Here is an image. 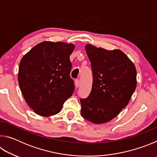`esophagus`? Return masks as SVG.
<instances>
[{"mask_svg": "<svg viewBox=\"0 0 157 157\" xmlns=\"http://www.w3.org/2000/svg\"><path fill=\"white\" fill-rule=\"evenodd\" d=\"M79 84H80V82H79V80H78V79H77V80H75V86L77 87V88H78V87H79Z\"/></svg>", "mask_w": 157, "mask_h": 157, "instance_id": "34e87169", "label": "esophagus"}]
</instances>
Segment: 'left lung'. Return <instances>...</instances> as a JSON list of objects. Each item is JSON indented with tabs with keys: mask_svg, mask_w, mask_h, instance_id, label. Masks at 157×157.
Returning a JSON list of instances; mask_svg holds the SVG:
<instances>
[{
	"mask_svg": "<svg viewBox=\"0 0 157 157\" xmlns=\"http://www.w3.org/2000/svg\"><path fill=\"white\" fill-rule=\"evenodd\" d=\"M91 62L93 84L86 98H81V115L95 124L110 121L126 107L136 87V69L120 50L85 46Z\"/></svg>",
	"mask_w": 157,
	"mask_h": 157,
	"instance_id": "1",
	"label": "left lung"
}]
</instances>
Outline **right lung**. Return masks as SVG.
Returning <instances> with one entry per match:
<instances>
[{"mask_svg": "<svg viewBox=\"0 0 157 157\" xmlns=\"http://www.w3.org/2000/svg\"><path fill=\"white\" fill-rule=\"evenodd\" d=\"M73 44L44 41L36 45L21 60L18 81L32 109L41 116L55 115L72 95L75 85L70 73Z\"/></svg>", "mask_w": 157, "mask_h": 157, "instance_id": "right-lung-1", "label": "right lung"}]
</instances>
